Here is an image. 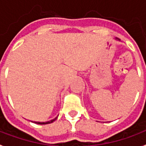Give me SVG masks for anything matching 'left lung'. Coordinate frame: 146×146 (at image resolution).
Masks as SVG:
<instances>
[{"label": "left lung", "mask_w": 146, "mask_h": 146, "mask_svg": "<svg viewBox=\"0 0 146 146\" xmlns=\"http://www.w3.org/2000/svg\"><path fill=\"white\" fill-rule=\"evenodd\" d=\"M118 40H119V39H118Z\"/></svg>", "instance_id": "8db88e82"}]
</instances>
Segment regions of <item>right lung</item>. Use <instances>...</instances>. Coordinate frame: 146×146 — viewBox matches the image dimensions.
Returning <instances> with one entry per match:
<instances>
[{
    "label": "right lung",
    "mask_w": 146,
    "mask_h": 146,
    "mask_svg": "<svg viewBox=\"0 0 146 146\" xmlns=\"http://www.w3.org/2000/svg\"><path fill=\"white\" fill-rule=\"evenodd\" d=\"M57 119V117H56L55 119L50 120V121H48V122H34V123H36V124H40V125H45V124H49V123H52L53 122H54L56 119Z\"/></svg>",
    "instance_id": "obj_1"
}]
</instances>
